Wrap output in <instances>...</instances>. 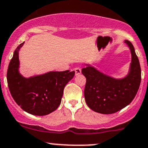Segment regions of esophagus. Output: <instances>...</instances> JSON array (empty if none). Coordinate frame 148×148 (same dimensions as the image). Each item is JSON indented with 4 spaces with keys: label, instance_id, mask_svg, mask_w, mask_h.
<instances>
[{
    "label": "esophagus",
    "instance_id": "obj_1",
    "mask_svg": "<svg viewBox=\"0 0 148 148\" xmlns=\"http://www.w3.org/2000/svg\"><path fill=\"white\" fill-rule=\"evenodd\" d=\"M74 71H75V75H79V74H81V72H82V70H81L80 68L79 67H75L74 69Z\"/></svg>",
    "mask_w": 148,
    "mask_h": 148
}]
</instances>
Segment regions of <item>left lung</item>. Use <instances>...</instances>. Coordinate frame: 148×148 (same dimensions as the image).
I'll list each match as a JSON object with an SVG mask.
<instances>
[{"instance_id": "obj_1", "label": "left lung", "mask_w": 148, "mask_h": 148, "mask_svg": "<svg viewBox=\"0 0 148 148\" xmlns=\"http://www.w3.org/2000/svg\"><path fill=\"white\" fill-rule=\"evenodd\" d=\"M131 50L132 60L129 75L115 79L102 74L92 66L82 69L86 79L84 96L88 106L100 114H113L129 105L134 100L141 81V69L134 45L126 40Z\"/></svg>"}]
</instances>
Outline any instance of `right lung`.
I'll return each instance as SVG.
<instances>
[{"label": "right lung", "mask_w": 148, "mask_h": 148, "mask_svg": "<svg viewBox=\"0 0 148 148\" xmlns=\"http://www.w3.org/2000/svg\"><path fill=\"white\" fill-rule=\"evenodd\" d=\"M18 45L10 62L7 81L11 95L22 110L37 116L53 112L60 105L64 86L74 77V71H51L26 79L19 73Z\"/></svg>", "instance_id": "add662e5"}]
</instances>
